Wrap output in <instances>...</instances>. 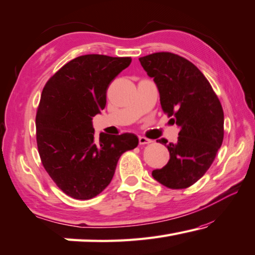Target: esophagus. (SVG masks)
<instances>
[{
    "instance_id": "34e87169",
    "label": "esophagus",
    "mask_w": 255,
    "mask_h": 255,
    "mask_svg": "<svg viewBox=\"0 0 255 255\" xmlns=\"http://www.w3.org/2000/svg\"><path fill=\"white\" fill-rule=\"evenodd\" d=\"M151 142H152V140H151V139H148V138H146V137H144V136H139V137H138V143H139V145L149 144Z\"/></svg>"
}]
</instances>
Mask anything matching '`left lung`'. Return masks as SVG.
I'll return each mask as SVG.
<instances>
[{"instance_id":"obj_1","label":"left lung","mask_w":255,"mask_h":255,"mask_svg":"<svg viewBox=\"0 0 255 255\" xmlns=\"http://www.w3.org/2000/svg\"><path fill=\"white\" fill-rule=\"evenodd\" d=\"M139 62L156 84L163 112L180 128L178 140L167 145L168 163L152 176L168 188H187L211 167L224 140L221 103L199 68L183 56L157 52Z\"/></svg>"}]
</instances>
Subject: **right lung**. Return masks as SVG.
Returning a JSON list of instances; mask_svg holds the SVG:
<instances>
[{
	"instance_id": "right-lung-1",
	"label": "right lung",
	"mask_w": 255,
	"mask_h": 255,
	"mask_svg": "<svg viewBox=\"0 0 255 255\" xmlns=\"http://www.w3.org/2000/svg\"><path fill=\"white\" fill-rule=\"evenodd\" d=\"M131 58L86 54L47 80L36 113V140L44 169L68 196L90 200L110 184L119 157L138 145L134 134L94 138L92 118L106 108L109 85Z\"/></svg>"
}]
</instances>
